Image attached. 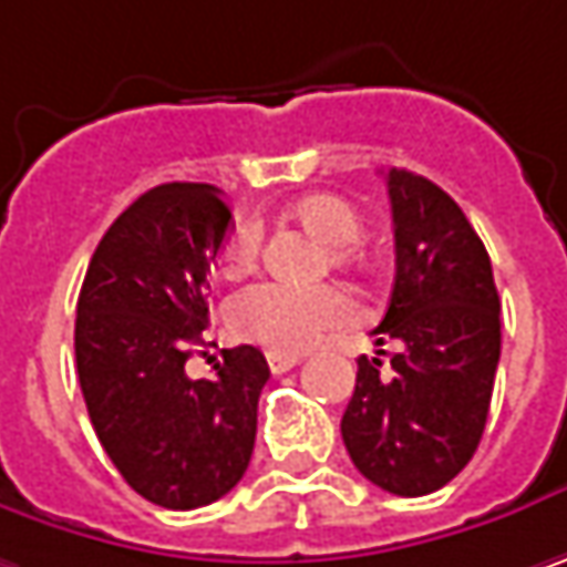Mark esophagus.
<instances>
[{"mask_svg":"<svg viewBox=\"0 0 567 567\" xmlns=\"http://www.w3.org/2000/svg\"><path fill=\"white\" fill-rule=\"evenodd\" d=\"M266 362H269L272 375H282V372L298 365V355H291V352H266Z\"/></svg>","mask_w":567,"mask_h":567,"instance_id":"esophagus-1","label":"esophagus"}]
</instances>
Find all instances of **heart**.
I'll return each instance as SVG.
<instances>
[{
	"label": "heart",
	"instance_id": "b5f03b06",
	"mask_svg": "<svg viewBox=\"0 0 567 567\" xmlns=\"http://www.w3.org/2000/svg\"><path fill=\"white\" fill-rule=\"evenodd\" d=\"M295 215L320 240L337 247L340 262H350V244L362 234V217L350 202L337 195H308L295 205ZM259 244H262L259 224L240 220L227 247L220 250V272L224 276L247 272L259 256ZM355 317L359 308L350 291L340 285L252 282L227 301V323L237 337L291 355L311 350L327 333L350 327Z\"/></svg>",
	"mask_w": 567,
	"mask_h": 567
}]
</instances>
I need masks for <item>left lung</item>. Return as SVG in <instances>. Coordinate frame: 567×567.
I'll return each mask as SVG.
<instances>
[{
  "label": "left lung",
  "instance_id": "left-lung-1",
  "mask_svg": "<svg viewBox=\"0 0 567 567\" xmlns=\"http://www.w3.org/2000/svg\"><path fill=\"white\" fill-rule=\"evenodd\" d=\"M394 288L375 343L391 372L359 359L340 433L352 465L398 497L450 484L482 443L501 359V298L482 237L430 179L388 169ZM384 355V350H382Z\"/></svg>",
  "mask_w": 567,
  "mask_h": 567
}]
</instances>
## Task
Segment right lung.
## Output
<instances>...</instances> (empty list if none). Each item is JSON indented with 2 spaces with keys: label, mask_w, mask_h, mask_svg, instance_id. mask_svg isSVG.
Instances as JSON below:
<instances>
[{
  "label": "right lung",
  "mask_w": 567,
  "mask_h": 567,
  "mask_svg": "<svg viewBox=\"0 0 567 567\" xmlns=\"http://www.w3.org/2000/svg\"><path fill=\"white\" fill-rule=\"evenodd\" d=\"M230 208L205 183L144 192L105 230L76 301V372L95 436L121 478L166 511H195L244 478L269 382L256 347L224 350L188 379L205 343V282Z\"/></svg>",
  "instance_id": "obj_1"
}]
</instances>
